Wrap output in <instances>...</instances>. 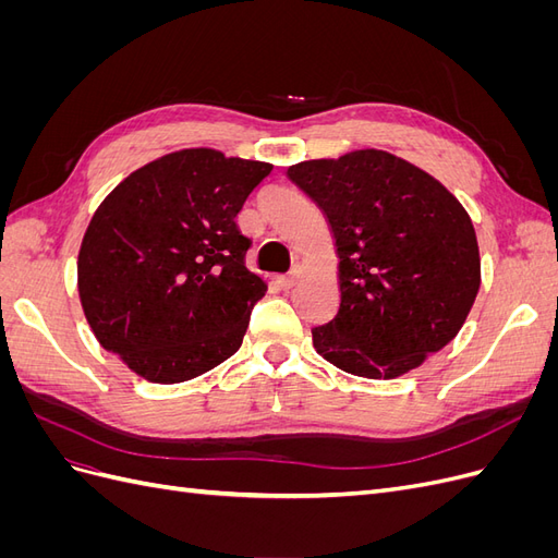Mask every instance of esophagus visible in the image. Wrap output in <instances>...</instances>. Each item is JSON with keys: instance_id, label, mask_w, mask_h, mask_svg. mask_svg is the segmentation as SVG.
Here are the masks:
<instances>
[{"instance_id": "obj_1", "label": "esophagus", "mask_w": 558, "mask_h": 558, "mask_svg": "<svg viewBox=\"0 0 558 558\" xmlns=\"http://www.w3.org/2000/svg\"><path fill=\"white\" fill-rule=\"evenodd\" d=\"M300 275H302V267H300V265H295L289 275L279 277L277 281H279L281 289H293V286H295V283H298V279H300Z\"/></svg>"}]
</instances>
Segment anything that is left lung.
Here are the masks:
<instances>
[{"label":"left lung","mask_w":558,"mask_h":558,"mask_svg":"<svg viewBox=\"0 0 558 558\" xmlns=\"http://www.w3.org/2000/svg\"><path fill=\"white\" fill-rule=\"evenodd\" d=\"M286 174L328 218L340 258V310L312 328L320 356L356 377L396 379L459 335L480 291V246L440 181L377 148Z\"/></svg>","instance_id":"1"}]
</instances>
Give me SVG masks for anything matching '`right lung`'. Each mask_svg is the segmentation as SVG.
<instances>
[{
  "label": "right lung",
  "instance_id": "obj_1",
  "mask_svg": "<svg viewBox=\"0 0 558 558\" xmlns=\"http://www.w3.org/2000/svg\"><path fill=\"white\" fill-rule=\"evenodd\" d=\"M272 172L185 148L140 167L97 207L78 251L83 314L107 351L156 384L209 373L242 347L267 283L234 216Z\"/></svg>",
  "mask_w": 558,
  "mask_h": 558
}]
</instances>
